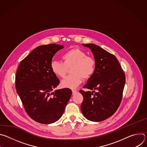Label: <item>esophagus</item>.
Returning a JSON list of instances; mask_svg holds the SVG:
<instances>
[{"label":"esophagus","mask_w":147,"mask_h":147,"mask_svg":"<svg viewBox=\"0 0 147 147\" xmlns=\"http://www.w3.org/2000/svg\"><path fill=\"white\" fill-rule=\"evenodd\" d=\"M72 92H73V95H75L76 94H77L78 92V91L77 90H72Z\"/></svg>","instance_id":"obj_1"}]
</instances>
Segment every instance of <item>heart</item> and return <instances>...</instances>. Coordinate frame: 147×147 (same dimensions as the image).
Returning <instances> with one entry per match:
<instances>
[{"label": "heart", "mask_w": 147, "mask_h": 147, "mask_svg": "<svg viewBox=\"0 0 147 147\" xmlns=\"http://www.w3.org/2000/svg\"><path fill=\"white\" fill-rule=\"evenodd\" d=\"M63 62L53 60L51 63L52 73L59 77H63L67 68L72 66L70 72L72 74L66 76L61 82L63 88H75L78 86L84 78H90L94 73L95 61L93 57L87 56L86 53L80 49H72L63 54Z\"/></svg>", "instance_id": "b5f03b06"}]
</instances>
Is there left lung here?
I'll return each instance as SVG.
<instances>
[{
	"label": "left lung",
	"mask_w": 147,
	"mask_h": 147,
	"mask_svg": "<svg viewBox=\"0 0 147 147\" xmlns=\"http://www.w3.org/2000/svg\"><path fill=\"white\" fill-rule=\"evenodd\" d=\"M82 45L91 51L95 69L83 87L92 91H80L84 98L81 110L88 120L101 121L110 117L118 109L125 82V74L115 55L93 44Z\"/></svg>",
	"instance_id": "left-lung-1"
}]
</instances>
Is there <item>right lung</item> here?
<instances>
[{"instance_id":"add662e5","label":"right lung","mask_w":147,"mask_h":147,"mask_svg":"<svg viewBox=\"0 0 147 147\" xmlns=\"http://www.w3.org/2000/svg\"><path fill=\"white\" fill-rule=\"evenodd\" d=\"M63 48L55 44L36 47L20 62L16 72V88L25 111L42 124L57 121L72 94L67 88L53 91L60 81L52 73L51 63L55 54Z\"/></svg>"}]
</instances>
